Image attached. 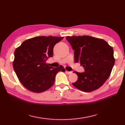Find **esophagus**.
Segmentation results:
<instances>
[{
  "label": "esophagus",
  "instance_id": "esophagus-1",
  "mask_svg": "<svg viewBox=\"0 0 125 125\" xmlns=\"http://www.w3.org/2000/svg\"><path fill=\"white\" fill-rule=\"evenodd\" d=\"M66 72V73H67V74H68V75H70V74H71L72 73H73V72L72 71H65Z\"/></svg>",
  "mask_w": 125,
  "mask_h": 125
}]
</instances>
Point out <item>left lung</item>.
<instances>
[{
  "mask_svg": "<svg viewBox=\"0 0 125 125\" xmlns=\"http://www.w3.org/2000/svg\"><path fill=\"white\" fill-rule=\"evenodd\" d=\"M74 50L75 61L85 72L74 71L78 79L73 83L80 91L90 92L100 88L110 75L115 63L113 47L104 39L88 36H67Z\"/></svg>",
  "mask_w": 125,
  "mask_h": 125,
  "instance_id": "1",
  "label": "left lung"
}]
</instances>
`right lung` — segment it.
Listing matches in <instances>:
<instances>
[{
  "label": "right lung",
  "mask_w": 125,
  "mask_h": 125,
  "mask_svg": "<svg viewBox=\"0 0 125 125\" xmlns=\"http://www.w3.org/2000/svg\"><path fill=\"white\" fill-rule=\"evenodd\" d=\"M64 37L38 36L27 39L14 52L13 67L20 82L28 90L41 93L53 86L59 71L64 72L62 65L52 67L46 64L52 56L53 48Z\"/></svg>",
  "instance_id": "1"
}]
</instances>
